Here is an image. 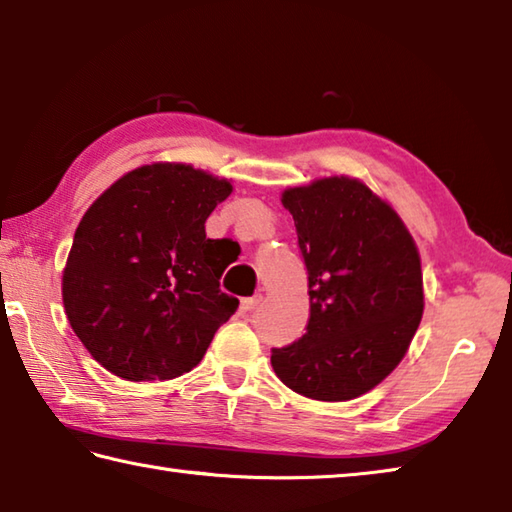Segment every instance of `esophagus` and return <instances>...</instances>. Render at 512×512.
Returning a JSON list of instances; mask_svg holds the SVG:
<instances>
[{
  "label": "esophagus",
  "mask_w": 512,
  "mask_h": 512,
  "mask_svg": "<svg viewBox=\"0 0 512 512\" xmlns=\"http://www.w3.org/2000/svg\"><path fill=\"white\" fill-rule=\"evenodd\" d=\"M260 303V296H252V298H240V314L243 316H247L249 312H254L256 310V305Z\"/></svg>",
  "instance_id": "esophagus-1"
}]
</instances>
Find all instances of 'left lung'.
I'll return each instance as SVG.
<instances>
[{
    "mask_svg": "<svg viewBox=\"0 0 512 512\" xmlns=\"http://www.w3.org/2000/svg\"><path fill=\"white\" fill-rule=\"evenodd\" d=\"M307 269L305 334L272 350L287 388L316 401L356 399L406 354L423 312L417 245L390 205L359 180L287 189Z\"/></svg>",
    "mask_w": 512,
    "mask_h": 512,
    "instance_id": "left-lung-1",
    "label": "left lung"
}]
</instances>
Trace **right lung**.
I'll use <instances>...</instances> for the list:
<instances>
[{"instance_id": "add662e5", "label": "right lung", "mask_w": 512, "mask_h": 512, "mask_svg": "<svg viewBox=\"0 0 512 512\" xmlns=\"http://www.w3.org/2000/svg\"><path fill=\"white\" fill-rule=\"evenodd\" d=\"M227 180L189 165L129 171L75 229L62 278L64 310L102 368L127 381H167L196 368L238 310L220 292L229 265L205 220Z\"/></svg>"}]
</instances>
